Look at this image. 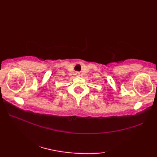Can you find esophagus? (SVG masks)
Masks as SVG:
<instances>
[{"instance_id":"esophagus-1","label":"esophagus","mask_w":157,"mask_h":157,"mask_svg":"<svg viewBox=\"0 0 157 157\" xmlns=\"http://www.w3.org/2000/svg\"><path fill=\"white\" fill-rule=\"evenodd\" d=\"M76 76H78V75H79V73H78V72H76Z\"/></svg>"}]
</instances>
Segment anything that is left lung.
<instances>
[{
  "label": "left lung",
  "instance_id": "obj_1",
  "mask_svg": "<svg viewBox=\"0 0 157 157\" xmlns=\"http://www.w3.org/2000/svg\"><path fill=\"white\" fill-rule=\"evenodd\" d=\"M156 86H157V84H156Z\"/></svg>",
  "mask_w": 157,
  "mask_h": 157
}]
</instances>
